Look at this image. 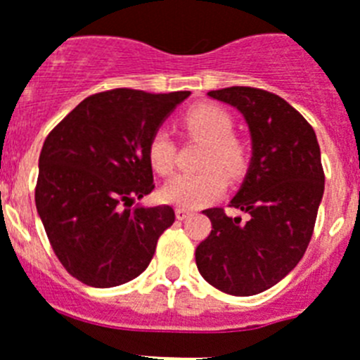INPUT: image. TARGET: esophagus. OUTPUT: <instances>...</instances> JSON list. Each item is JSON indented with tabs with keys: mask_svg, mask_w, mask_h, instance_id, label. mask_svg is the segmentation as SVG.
I'll return each instance as SVG.
<instances>
[{
	"mask_svg": "<svg viewBox=\"0 0 360 360\" xmlns=\"http://www.w3.org/2000/svg\"><path fill=\"white\" fill-rule=\"evenodd\" d=\"M190 214H192V212H190L188 208H183V207L175 208V216H177V219H181V221H183V219H186Z\"/></svg>",
	"mask_w": 360,
	"mask_h": 360,
	"instance_id": "1",
	"label": "esophagus"
}]
</instances>
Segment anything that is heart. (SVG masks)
<instances>
[{
	"label": "heart",
	"instance_id": "obj_1",
	"mask_svg": "<svg viewBox=\"0 0 360 360\" xmlns=\"http://www.w3.org/2000/svg\"><path fill=\"white\" fill-rule=\"evenodd\" d=\"M181 124L190 137L205 141L201 168L198 174H175L161 186V199L183 208H198L219 198L226 177H236L247 162L245 146L232 135V117L216 104L190 108ZM177 146L166 128L155 129L148 143V161L157 174H170L175 165Z\"/></svg>",
	"mask_w": 360,
	"mask_h": 360
}]
</instances>
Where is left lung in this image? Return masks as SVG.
Segmentation results:
<instances>
[{
  "label": "left lung",
  "instance_id": "8db88e82",
  "mask_svg": "<svg viewBox=\"0 0 360 360\" xmlns=\"http://www.w3.org/2000/svg\"><path fill=\"white\" fill-rule=\"evenodd\" d=\"M208 96L236 108L249 126L252 155L231 199L249 219L203 210L212 231L195 249V264L216 289L250 297L288 276L309 245L324 195L320 146L309 122L278 95L234 86Z\"/></svg>",
  "mask_w": 360,
  "mask_h": 360
}]
</instances>
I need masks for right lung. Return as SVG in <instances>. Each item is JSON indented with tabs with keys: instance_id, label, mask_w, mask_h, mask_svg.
Here are the masks:
<instances>
[{
	"instance_id": "obj_1",
	"label": "right lung",
	"mask_w": 360,
	"mask_h": 360,
	"mask_svg": "<svg viewBox=\"0 0 360 360\" xmlns=\"http://www.w3.org/2000/svg\"><path fill=\"white\" fill-rule=\"evenodd\" d=\"M190 91L111 89L86 101L47 135L36 210L54 255L91 288H115L150 265L174 208H131L153 190L148 143Z\"/></svg>"
}]
</instances>
